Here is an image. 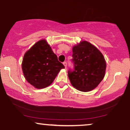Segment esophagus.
Here are the masks:
<instances>
[{"label":"esophagus","mask_w":130,"mask_h":130,"mask_svg":"<svg viewBox=\"0 0 130 130\" xmlns=\"http://www.w3.org/2000/svg\"><path fill=\"white\" fill-rule=\"evenodd\" d=\"M63 64L64 66H65V68H67V62H64L63 63Z\"/></svg>","instance_id":"1"}]
</instances>
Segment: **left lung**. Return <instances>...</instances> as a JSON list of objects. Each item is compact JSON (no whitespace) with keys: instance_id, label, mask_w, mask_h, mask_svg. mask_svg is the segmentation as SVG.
Here are the masks:
<instances>
[{"instance_id":"obj_1","label":"left lung","mask_w":130,"mask_h":130,"mask_svg":"<svg viewBox=\"0 0 130 130\" xmlns=\"http://www.w3.org/2000/svg\"><path fill=\"white\" fill-rule=\"evenodd\" d=\"M74 70L68 75L72 86L81 91L95 89L105 77L106 63L102 53L87 41H82L72 48Z\"/></svg>"}]
</instances>
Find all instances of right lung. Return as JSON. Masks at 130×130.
<instances>
[{
  "instance_id": "add662e5",
  "label": "right lung",
  "mask_w": 130,
  "mask_h": 130,
  "mask_svg": "<svg viewBox=\"0 0 130 130\" xmlns=\"http://www.w3.org/2000/svg\"><path fill=\"white\" fill-rule=\"evenodd\" d=\"M65 68L45 40L36 43L26 52L22 70L28 82L36 89L47 87L61 69Z\"/></svg>"
}]
</instances>
